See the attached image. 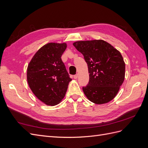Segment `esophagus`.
I'll return each mask as SVG.
<instances>
[{"label": "esophagus", "mask_w": 148, "mask_h": 148, "mask_svg": "<svg viewBox=\"0 0 148 148\" xmlns=\"http://www.w3.org/2000/svg\"><path fill=\"white\" fill-rule=\"evenodd\" d=\"M78 77V74H76L75 75L73 76V78H74V79H77Z\"/></svg>", "instance_id": "1"}]
</instances>
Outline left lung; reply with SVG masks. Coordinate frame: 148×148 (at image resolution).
Wrapping results in <instances>:
<instances>
[{"label": "left lung", "instance_id": "1", "mask_svg": "<svg viewBox=\"0 0 148 148\" xmlns=\"http://www.w3.org/2000/svg\"><path fill=\"white\" fill-rule=\"evenodd\" d=\"M73 45L88 65L89 80L83 87L85 96L96 104L112 100L125 79V64L120 52L101 39L77 41Z\"/></svg>", "mask_w": 148, "mask_h": 148}]
</instances>
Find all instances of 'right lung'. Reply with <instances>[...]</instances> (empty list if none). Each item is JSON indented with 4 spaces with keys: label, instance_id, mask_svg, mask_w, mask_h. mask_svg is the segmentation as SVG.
I'll list each match as a JSON object with an SVG mask.
<instances>
[{
    "label": "right lung",
    "instance_id": "right-lung-1",
    "mask_svg": "<svg viewBox=\"0 0 148 148\" xmlns=\"http://www.w3.org/2000/svg\"><path fill=\"white\" fill-rule=\"evenodd\" d=\"M66 46V43L45 44L28 65L27 81L31 90L47 106L59 104L71 81L61 59Z\"/></svg>",
    "mask_w": 148,
    "mask_h": 148
}]
</instances>
